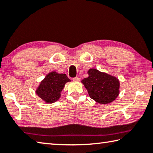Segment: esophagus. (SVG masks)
Segmentation results:
<instances>
[{
    "label": "esophagus",
    "mask_w": 153,
    "mask_h": 153,
    "mask_svg": "<svg viewBox=\"0 0 153 153\" xmlns=\"http://www.w3.org/2000/svg\"><path fill=\"white\" fill-rule=\"evenodd\" d=\"M72 79L75 82H78V81H79V79H79V77H73Z\"/></svg>",
    "instance_id": "obj_1"
}]
</instances>
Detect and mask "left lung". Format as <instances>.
<instances>
[{
  "label": "left lung",
  "instance_id": "8db88e82",
  "mask_svg": "<svg viewBox=\"0 0 153 153\" xmlns=\"http://www.w3.org/2000/svg\"><path fill=\"white\" fill-rule=\"evenodd\" d=\"M88 77L82 82L88 91L90 97L102 104L112 102L119 94L120 84L118 79L95 69L88 71Z\"/></svg>",
  "mask_w": 153,
  "mask_h": 153
}]
</instances>
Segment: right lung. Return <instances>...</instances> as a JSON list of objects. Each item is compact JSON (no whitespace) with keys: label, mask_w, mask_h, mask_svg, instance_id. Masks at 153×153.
<instances>
[{"label":"right lung","mask_w":153,"mask_h":153,"mask_svg":"<svg viewBox=\"0 0 153 153\" xmlns=\"http://www.w3.org/2000/svg\"><path fill=\"white\" fill-rule=\"evenodd\" d=\"M71 81L66 74H59L56 72L50 73L41 82L37 90V94L47 103H54L60 97L66 82Z\"/></svg>","instance_id":"add662e5"}]
</instances>
